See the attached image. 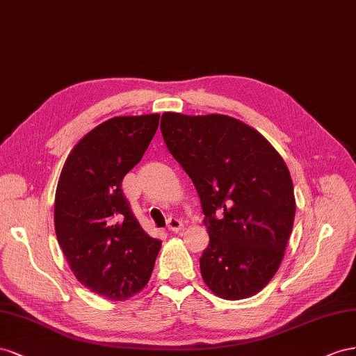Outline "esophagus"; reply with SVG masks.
<instances>
[{
  "label": "esophagus",
  "instance_id": "1",
  "mask_svg": "<svg viewBox=\"0 0 356 356\" xmlns=\"http://www.w3.org/2000/svg\"><path fill=\"white\" fill-rule=\"evenodd\" d=\"M167 228L171 232H179V231L184 229V222L177 219V218H170L168 222H167Z\"/></svg>",
  "mask_w": 356,
  "mask_h": 356
}]
</instances>
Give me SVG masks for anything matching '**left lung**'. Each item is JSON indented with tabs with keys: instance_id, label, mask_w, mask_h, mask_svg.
Masks as SVG:
<instances>
[{
	"instance_id": "left-lung-1",
	"label": "left lung",
	"mask_w": 356,
	"mask_h": 356,
	"mask_svg": "<svg viewBox=\"0 0 356 356\" xmlns=\"http://www.w3.org/2000/svg\"><path fill=\"white\" fill-rule=\"evenodd\" d=\"M161 133L204 213V283L223 300L255 296L280 267L296 218L285 161L257 129L225 115L167 111Z\"/></svg>"
}]
</instances>
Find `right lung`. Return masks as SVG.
Masks as SVG:
<instances>
[{
    "label": "right lung",
    "mask_w": 356,
    "mask_h": 356,
    "mask_svg": "<svg viewBox=\"0 0 356 356\" xmlns=\"http://www.w3.org/2000/svg\"><path fill=\"white\" fill-rule=\"evenodd\" d=\"M159 115L111 118L70 152L55 195V231L76 279L108 300L146 286L161 241L136 219L122 180L143 158Z\"/></svg>",
    "instance_id": "obj_1"
}]
</instances>
